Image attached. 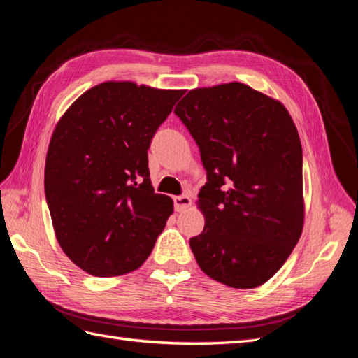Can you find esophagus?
Segmentation results:
<instances>
[{"mask_svg": "<svg viewBox=\"0 0 358 358\" xmlns=\"http://www.w3.org/2000/svg\"><path fill=\"white\" fill-rule=\"evenodd\" d=\"M192 204V200L189 195H180V196H173V206L177 212H183Z\"/></svg>", "mask_w": 358, "mask_h": 358, "instance_id": "obj_1", "label": "esophagus"}]
</instances>
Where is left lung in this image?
I'll return each instance as SVG.
<instances>
[{"mask_svg":"<svg viewBox=\"0 0 358 358\" xmlns=\"http://www.w3.org/2000/svg\"><path fill=\"white\" fill-rule=\"evenodd\" d=\"M199 144L208 183L200 269L229 287L262 286L285 264L305 223L301 143L287 109L243 83L196 87L175 108Z\"/></svg>","mask_w":358,"mask_h":358,"instance_id":"obj_1","label":"left lung"}]
</instances>
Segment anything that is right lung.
Masks as SVG:
<instances>
[{
	"mask_svg": "<svg viewBox=\"0 0 358 358\" xmlns=\"http://www.w3.org/2000/svg\"><path fill=\"white\" fill-rule=\"evenodd\" d=\"M185 90L106 81L59 118L44 167V191L63 252L95 277L138 269L173 212L155 194L148 149Z\"/></svg>",
	"mask_w": 358,
	"mask_h": 358,
	"instance_id": "1",
	"label": "right lung"
}]
</instances>
